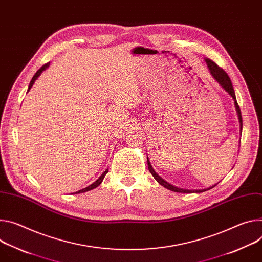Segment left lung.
I'll return each mask as SVG.
<instances>
[{"label":"left lung","instance_id":"1","mask_svg":"<svg viewBox=\"0 0 262 262\" xmlns=\"http://www.w3.org/2000/svg\"><path fill=\"white\" fill-rule=\"evenodd\" d=\"M205 61L209 68V71L210 73L212 75V77L215 79L220 84L221 86L230 95V96L234 99V104H235V108H236V112H237V115H238V120H239V125H241V133L243 132V118H242V112H241V108L238 106V103H237L236 101V96H235V92H234V89H233V85H232V82H231V79L230 77L228 76V74L225 72V71L220 68L215 62H213L211 59L209 58H205ZM147 165H148V169L150 171V173L152 174V177L156 179V181L162 185L163 187H165L166 189L168 190H171V191H174V192H180V193H201V192H204V191H207V190H210L212 189L213 187H215L217 184L213 185L209 188H206V189H195V190H190V189H183V188H180V187H177V186H173L171 184H169L167 181H165L164 179H162L152 168V166L148 160V157H147Z\"/></svg>","mask_w":262,"mask_h":262}]
</instances>
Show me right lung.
<instances>
[{
  "mask_svg": "<svg viewBox=\"0 0 262 262\" xmlns=\"http://www.w3.org/2000/svg\"><path fill=\"white\" fill-rule=\"evenodd\" d=\"M49 64H50V62H48V63H46V64H43L37 72L34 74V76L32 77V79H31V81H30V83H29V86H28V92H29V90L32 88V85H33V83L35 82V80L37 79V77L42 73V71H45L47 68L49 67ZM108 172V169H106L96 181H95L93 184H91V185H89L88 187H85V188H83V189H81V190H78V191H76L75 193H82V192H86V191H90V190H92V189H94V188H96V187H98L100 184H101V182L103 181V179H104V177H105V174Z\"/></svg>",
  "mask_w": 262,
  "mask_h": 262,
  "instance_id": "right-lung-1",
  "label": "right lung"
}]
</instances>
